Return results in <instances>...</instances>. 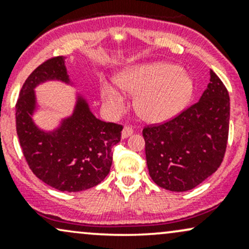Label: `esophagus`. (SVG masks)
I'll return each instance as SVG.
<instances>
[{"instance_id": "esophagus-1", "label": "esophagus", "mask_w": 249, "mask_h": 249, "mask_svg": "<svg viewBox=\"0 0 249 249\" xmlns=\"http://www.w3.org/2000/svg\"><path fill=\"white\" fill-rule=\"evenodd\" d=\"M132 133H133V128L132 127L125 126L124 128H123V131H122V138L123 139L128 138V137H130Z\"/></svg>"}]
</instances>
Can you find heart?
I'll return each instance as SVG.
<instances>
[{
	"label": "heart",
	"mask_w": 249,
	"mask_h": 249,
	"mask_svg": "<svg viewBox=\"0 0 249 249\" xmlns=\"http://www.w3.org/2000/svg\"><path fill=\"white\" fill-rule=\"evenodd\" d=\"M115 82L123 92L136 95L134 110L150 124H160L178 116L187 107L194 91L190 73L166 62L127 67L115 77ZM121 91L107 82L99 87L103 107L108 115L117 116L125 110L126 97Z\"/></svg>",
	"instance_id": "obj_1"
}]
</instances>
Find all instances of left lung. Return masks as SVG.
Instances as JSON below:
<instances>
[{"label":"left lung","instance_id":"8db88e82","mask_svg":"<svg viewBox=\"0 0 249 249\" xmlns=\"http://www.w3.org/2000/svg\"><path fill=\"white\" fill-rule=\"evenodd\" d=\"M199 102L164 124L142 130L148 173L158 186L185 192L201 184L224 159L230 96L212 70Z\"/></svg>","mask_w":249,"mask_h":249}]
</instances>
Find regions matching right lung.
<instances>
[{
  "instance_id": "obj_1",
  "label": "right lung",
  "mask_w": 249,
  "mask_h": 249,
  "mask_svg": "<svg viewBox=\"0 0 249 249\" xmlns=\"http://www.w3.org/2000/svg\"><path fill=\"white\" fill-rule=\"evenodd\" d=\"M48 81L73 87L65 57L42 63L24 82L16 103L19 144L30 170L43 182L62 192L85 191L110 172L111 148L121 142L123 126L96 118L87 99L77 92L72 113L53 130H43L33 119L38 110L35 89Z\"/></svg>"
}]
</instances>
